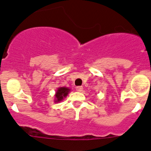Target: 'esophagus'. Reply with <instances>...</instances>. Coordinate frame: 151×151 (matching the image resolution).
<instances>
[{"label":"esophagus","instance_id":"obj_1","mask_svg":"<svg viewBox=\"0 0 151 151\" xmlns=\"http://www.w3.org/2000/svg\"><path fill=\"white\" fill-rule=\"evenodd\" d=\"M76 90H77V91L78 92H82V90H83V88H82V86H78L76 88Z\"/></svg>","mask_w":151,"mask_h":151}]
</instances>
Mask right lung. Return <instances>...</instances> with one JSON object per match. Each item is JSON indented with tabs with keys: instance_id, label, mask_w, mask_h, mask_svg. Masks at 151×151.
Returning a JSON list of instances; mask_svg holds the SVG:
<instances>
[{
	"instance_id": "right-lung-1",
	"label": "right lung",
	"mask_w": 151,
	"mask_h": 151,
	"mask_svg": "<svg viewBox=\"0 0 151 151\" xmlns=\"http://www.w3.org/2000/svg\"><path fill=\"white\" fill-rule=\"evenodd\" d=\"M69 91H70V89L66 88V87H61V88H58L55 95V102L58 103L60 102V101H63V98H66V97L67 96Z\"/></svg>"
}]
</instances>
